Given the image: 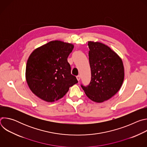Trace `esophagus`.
Masks as SVG:
<instances>
[{"mask_svg": "<svg viewBox=\"0 0 147 147\" xmlns=\"http://www.w3.org/2000/svg\"><path fill=\"white\" fill-rule=\"evenodd\" d=\"M76 78H77V80L78 81L80 80V78H81L80 76H77L76 77Z\"/></svg>", "mask_w": 147, "mask_h": 147, "instance_id": "esophagus-1", "label": "esophagus"}]
</instances>
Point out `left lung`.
<instances>
[{
	"label": "left lung",
	"mask_w": 147,
	"mask_h": 147,
	"mask_svg": "<svg viewBox=\"0 0 147 147\" xmlns=\"http://www.w3.org/2000/svg\"><path fill=\"white\" fill-rule=\"evenodd\" d=\"M88 43L91 80L88 86L81 87L88 98L101 103L120 89L124 78V66L120 57L107 45L99 42Z\"/></svg>",
	"instance_id": "left-lung-1"
}]
</instances>
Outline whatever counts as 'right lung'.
I'll use <instances>...</instances> for the list:
<instances>
[{
    "label": "right lung",
    "instance_id": "1",
    "mask_svg": "<svg viewBox=\"0 0 147 147\" xmlns=\"http://www.w3.org/2000/svg\"><path fill=\"white\" fill-rule=\"evenodd\" d=\"M74 45L55 40L36 48L26 65V79L34 94L48 102L63 97L78 82L71 74L67 57Z\"/></svg>",
    "mask_w": 147,
    "mask_h": 147
}]
</instances>
